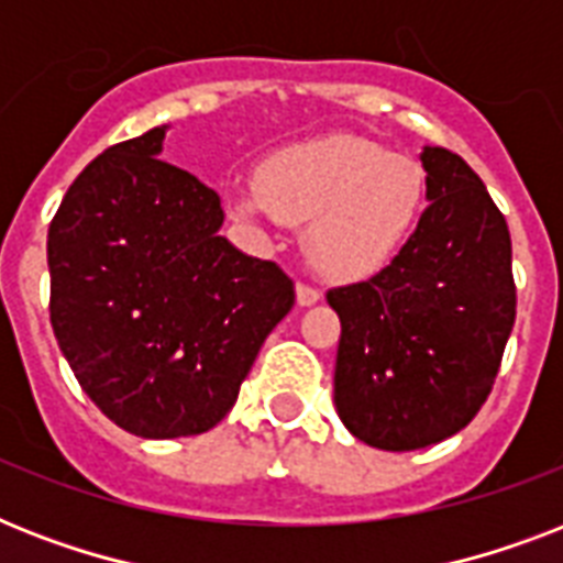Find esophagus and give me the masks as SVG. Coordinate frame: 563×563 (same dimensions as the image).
<instances>
[{
  "instance_id": "obj_1",
  "label": "esophagus",
  "mask_w": 563,
  "mask_h": 563,
  "mask_svg": "<svg viewBox=\"0 0 563 563\" xmlns=\"http://www.w3.org/2000/svg\"><path fill=\"white\" fill-rule=\"evenodd\" d=\"M321 300V291L316 286H309V283H298V303L300 307H312Z\"/></svg>"
}]
</instances>
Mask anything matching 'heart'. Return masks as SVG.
I'll return each instance as SVG.
<instances>
[{
	"label": "heart",
	"mask_w": 563,
	"mask_h": 563,
	"mask_svg": "<svg viewBox=\"0 0 563 563\" xmlns=\"http://www.w3.org/2000/svg\"><path fill=\"white\" fill-rule=\"evenodd\" d=\"M423 169L383 145L351 134L286 145L236 189L239 216H277L303 228L309 263L327 277H368L394 260L423 203Z\"/></svg>",
	"instance_id": "b5f03b06"
}]
</instances>
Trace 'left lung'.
Listing matches in <instances>:
<instances>
[{"label": "left lung", "instance_id": "1", "mask_svg": "<svg viewBox=\"0 0 563 563\" xmlns=\"http://www.w3.org/2000/svg\"><path fill=\"white\" fill-rule=\"evenodd\" d=\"M418 228L383 272L327 291L339 312L335 411L376 450H420L476 418L515 327L511 236L482 178L427 145Z\"/></svg>", "mask_w": 563, "mask_h": 563}]
</instances>
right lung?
<instances>
[{"mask_svg":"<svg viewBox=\"0 0 563 563\" xmlns=\"http://www.w3.org/2000/svg\"><path fill=\"white\" fill-rule=\"evenodd\" d=\"M166 128L110 145L48 224V318L87 397L140 438L201 435L239 397L295 283L219 236L221 198L161 161Z\"/></svg>","mask_w":563,"mask_h":563,"instance_id":"right-lung-1","label":"right lung"}]
</instances>
